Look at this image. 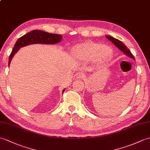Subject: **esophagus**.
Instances as JSON below:
<instances>
[{
    "instance_id": "1",
    "label": "esophagus",
    "mask_w": 150,
    "mask_h": 150,
    "mask_svg": "<svg viewBox=\"0 0 150 150\" xmlns=\"http://www.w3.org/2000/svg\"><path fill=\"white\" fill-rule=\"evenodd\" d=\"M74 78L75 79H82L83 78V75L82 73H76L74 75Z\"/></svg>"
}]
</instances>
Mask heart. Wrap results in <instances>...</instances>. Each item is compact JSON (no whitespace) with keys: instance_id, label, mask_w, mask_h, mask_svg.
I'll use <instances>...</instances> for the list:
<instances>
[{"instance_id":"b5f03b06","label":"heart","mask_w":150,"mask_h":150,"mask_svg":"<svg viewBox=\"0 0 150 150\" xmlns=\"http://www.w3.org/2000/svg\"><path fill=\"white\" fill-rule=\"evenodd\" d=\"M71 55L76 60L93 61L99 65H105L112 59L113 50L102 43L88 41L75 46Z\"/></svg>"}]
</instances>
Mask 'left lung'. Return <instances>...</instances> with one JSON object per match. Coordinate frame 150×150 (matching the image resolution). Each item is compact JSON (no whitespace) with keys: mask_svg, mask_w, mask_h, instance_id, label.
Instances as JSON below:
<instances>
[{"mask_svg":"<svg viewBox=\"0 0 150 150\" xmlns=\"http://www.w3.org/2000/svg\"><path fill=\"white\" fill-rule=\"evenodd\" d=\"M105 37L107 38L108 40H110L111 42H112L118 48H119L120 50L122 51L125 55H127L128 57H129L133 59H135L134 55H132V54L131 53L130 51L129 50V49H128L127 47L123 42H121V41H120L119 40L116 39V38H114L112 36H105Z\"/></svg>","mask_w":150,"mask_h":150,"instance_id":"8db88e82","label":"left lung"}]
</instances>
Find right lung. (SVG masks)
I'll return each instance as SVG.
<instances>
[{"label":"right lung","instance_id":"add662e5","mask_svg":"<svg viewBox=\"0 0 150 150\" xmlns=\"http://www.w3.org/2000/svg\"><path fill=\"white\" fill-rule=\"evenodd\" d=\"M62 39V36L60 34L48 33L45 31L40 30H34L28 33L17 40L13 49L9 55L8 65L9 66L11 59L17 51L20 48L32 44H55L60 42ZM64 89L62 93L64 91Z\"/></svg>","mask_w":150,"mask_h":150}]
</instances>
